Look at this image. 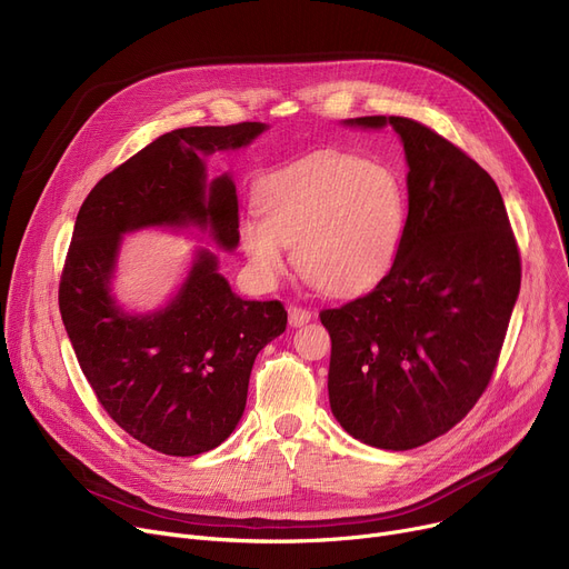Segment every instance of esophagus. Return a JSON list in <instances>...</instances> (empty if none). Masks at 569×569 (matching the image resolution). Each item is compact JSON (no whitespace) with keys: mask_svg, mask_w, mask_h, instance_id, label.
Returning <instances> with one entry per match:
<instances>
[{"mask_svg":"<svg viewBox=\"0 0 569 569\" xmlns=\"http://www.w3.org/2000/svg\"><path fill=\"white\" fill-rule=\"evenodd\" d=\"M311 320V311L301 309V307H290L288 309V322L290 327H305Z\"/></svg>","mask_w":569,"mask_h":569,"instance_id":"obj_1","label":"esophagus"}]
</instances>
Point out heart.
Masks as SVG:
<instances>
[{"label":"heart","mask_w":569,"mask_h":569,"mask_svg":"<svg viewBox=\"0 0 569 569\" xmlns=\"http://www.w3.org/2000/svg\"><path fill=\"white\" fill-rule=\"evenodd\" d=\"M262 214L242 223V247L262 283H274L295 247L299 274L329 295L380 281L402 242L407 199L400 178L380 162L318 150L256 187Z\"/></svg>","instance_id":"obj_1"}]
</instances>
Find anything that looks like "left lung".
<instances>
[{
    "instance_id": "obj_1",
    "label": "left lung",
    "mask_w": 569,
    "mask_h": 569,
    "mask_svg": "<svg viewBox=\"0 0 569 569\" xmlns=\"http://www.w3.org/2000/svg\"><path fill=\"white\" fill-rule=\"evenodd\" d=\"M409 212L396 260L368 295L320 311L331 336L329 405L355 439L409 450L458 426L499 363L521 283L501 192L462 148L405 117Z\"/></svg>"
}]
</instances>
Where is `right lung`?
Returning <instances> with one entry per match:
<instances>
[{
    "label": "right lung",
    "mask_w": 569,
    "mask_h": 569,
    "mask_svg": "<svg viewBox=\"0 0 569 569\" xmlns=\"http://www.w3.org/2000/svg\"><path fill=\"white\" fill-rule=\"evenodd\" d=\"M264 128L247 121L167 132L107 173L74 221L59 281L74 357L113 423L164 456H201L236 430L256 355L286 331L288 313L279 299H240L217 272V256L199 251L169 307L128 316L109 295L121 236L197 223L236 249V184L229 176L206 184L203 158L242 148Z\"/></svg>",
    "instance_id": "obj_1"
}]
</instances>
